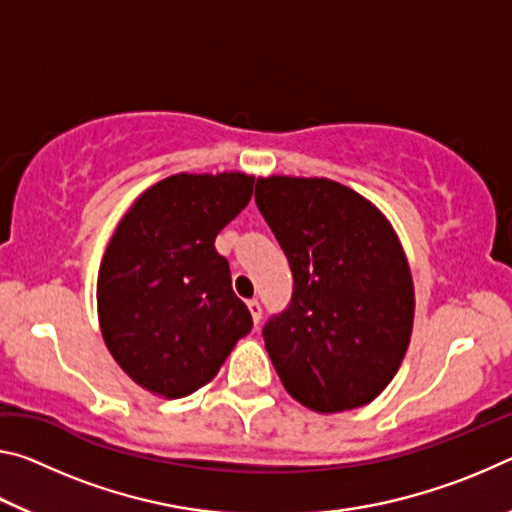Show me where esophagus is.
Instances as JSON below:
<instances>
[{
	"instance_id": "esophagus-1",
	"label": "esophagus",
	"mask_w": 512,
	"mask_h": 512,
	"mask_svg": "<svg viewBox=\"0 0 512 512\" xmlns=\"http://www.w3.org/2000/svg\"><path fill=\"white\" fill-rule=\"evenodd\" d=\"M248 309H250V316H253L255 325H257L259 320H262V305H259L257 300H248Z\"/></svg>"
}]
</instances>
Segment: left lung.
Wrapping results in <instances>:
<instances>
[{
  "label": "left lung",
  "mask_w": 512,
  "mask_h": 512,
  "mask_svg": "<svg viewBox=\"0 0 512 512\" xmlns=\"http://www.w3.org/2000/svg\"><path fill=\"white\" fill-rule=\"evenodd\" d=\"M255 203L293 273L289 307L262 329L284 388L318 413L372 402L400 368L415 314L393 225L327 178H257Z\"/></svg>",
  "instance_id": "obj_1"
}]
</instances>
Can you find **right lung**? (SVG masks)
Returning a JSON list of instances; mask_svg holds the SVG:
<instances>
[{"label": "right lung", "mask_w": 512, "mask_h": 512, "mask_svg": "<svg viewBox=\"0 0 512 512\" xmlns=\"http://www.w3.org/2000/svg\"><path fill=\"white\" fill-rule=\"evenodd\" d=\"M239 171L176 173L137 198L103 253L97 309L121 370L178 400L212 381L253 329L214 239L253 196Z\"/></svg>", "instance_id": "1"}]
</instances>
